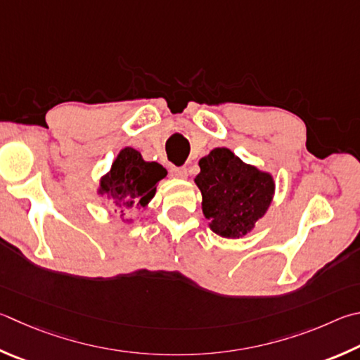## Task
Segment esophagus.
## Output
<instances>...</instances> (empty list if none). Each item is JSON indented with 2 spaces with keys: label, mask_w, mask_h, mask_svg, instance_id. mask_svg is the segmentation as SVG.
Masks as SVG:
<instances>
[{
  "label": "esophagus",
  "mask_w": 360,
  "mask_h": 360,
  "mask_svg": "<svg viewBox=\"0 0 360 360\" xmlns=\"http://www.w3.org/2000/svg\"><path fill=\"white\" fill-rule=\"evenodd\" d=\"M169 173H172L174 178L186 179L188 176V169L186 167H169Z\"/></svg>",
  "instance_id": "1"
}]
</instances>
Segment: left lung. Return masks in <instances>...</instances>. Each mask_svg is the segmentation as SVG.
Segmentation results:
<instances>
[{"instance_id":"8db88e82","label":"left lung","mask_w":360,"mask_h":360,"mask_svg":"<svg viewBox=\"0 0 360 360\" xmlns=\"http://www.w3.org/2000/svg\"><path fill=\"white\" fill-rule=\"evenodd\" d=\"M195 182L202 195V212L211 230L224 238H243L271 205L272 176L217 148L200 160Z\"/></svg>"}]
</instances>
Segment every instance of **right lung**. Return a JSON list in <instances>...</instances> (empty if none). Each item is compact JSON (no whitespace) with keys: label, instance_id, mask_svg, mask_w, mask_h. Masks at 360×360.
<instances>
[{"label":"right lung","instance_id":"1","mask_svg":"<svg viewBox=\"0 0 360 360\" xmlns=\"http://www.w3.org/2000/svg\"><path fill=\"white\" fill-rule=\"evenodd\" d=\"M167 169L158 162H145L139 151L124 148L110 173L101 181V193H108L116 206L145 207ZM122 212V211H121Z\"/></svg>","mask_w":360,"mask_h":360}]
</instances>
